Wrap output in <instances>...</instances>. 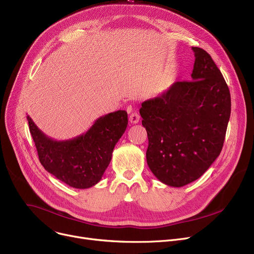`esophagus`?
<instances>
[{
  "mask_svg": "<svg viewBox=\"0 0 254 254\" xmlns=\"http://www.w3.org/2000/svg\"><path fill=\"white\" fill-rule=\"evenodd\" d=\"M139 120H140V115L137 112L130 113V115H129V123L130 124L136 125L139 123Z\"/></svg>",
  "mask_w": 254,
  "mask_h": 254,
  "instance_id": "esophagus-1",
  "label": "esophagus"
}]
</instances>
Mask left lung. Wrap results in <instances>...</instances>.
Segmentation results:
<instances>
[{
	"mask_svg": "<svg viewBox=\"0 0 254 254\" xmlns=\"http://www.w3.org/2000/svg\"><path fill=\"white\" fill-rule=\"evenodd\" d=\"M191 81H176L142 103L148 136L147 165L166 185L181 188L198 179L221 152L231 116V95L208 52L191 47Z\"/></svg>",
	"mask_w": 254,
	"mask_h": 254,
	"instance_id": "1",
	"label": "left lung"
}]
</instances>
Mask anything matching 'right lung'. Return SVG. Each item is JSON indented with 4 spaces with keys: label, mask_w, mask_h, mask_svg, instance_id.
<instances>
[{
    "label": "right lung",
    "mask_w": 254,
    "mask_h": 254,
    "mask_svg": "<svg viewBox=\"0 0 254 254\" xmlns=\"http://www.w3.org/2000/svg\"><path fill=\"white\" fill-rule=\"evenodd\" d=\"M26 118L40 163L56 178L79 190L102 179L127 126V111L118 110L99 117L82 135L58 141L46 136L29 115Z\"/></svg>",
    "instance_id": "1"
}]
</instances>
